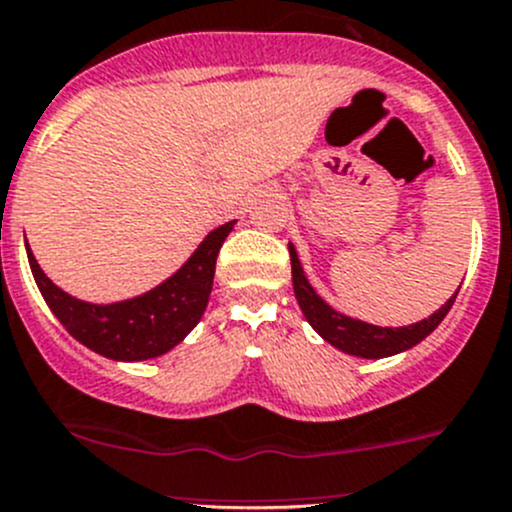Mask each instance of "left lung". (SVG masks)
Returning a JSON list of instances; mask_svg holds the SVG:
<instances>
[{"label":"left lung","instance_id":"1","mask_svg":"<svg viewBox=\"0 0 512 512\" xmlns=\"http://www.w3.org/2000/svg\"><path fill=\"white\" fill-rule=\"evenodd\" d=\"M288 254H291L293 293H296V301L298 306H301L306 321L311 323V328L323 338V341L331 343L338 351L356 358H371V361H376V358L396 356V353H403L408 351V348L418 346L423 338H428L430 333L440 326V321L448 316L450 306H453L455 296H458V291H455L438 311L430 313L423 321L411 323V326H373V323L361 321V318H351L346 316V313L336 311L333 306H328V303L318 296L316 288L308 283L301 261H298L296 246L288 244Z\"/></svg>","mask_w":512,"mask_h":512}]
</instances>
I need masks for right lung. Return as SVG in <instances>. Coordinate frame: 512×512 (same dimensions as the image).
Instances as JSON below:
<instances>
[{
	"instance_id": "add662e5",
	"label": "right lung",
	"mask_w": 512,
	"mask_h": 512,
	"mask_svg": "<svg viewBox=\"0 0 512 512\" xmlns=\"http://www.w3.org/2000/svg\"><path fill=\"white\" fill-rule=\"evenodd\" d=\"M236 221L209 231L196 251L171 273L169 278L139 296L111 303H91L59 288L29 249L27 258L32 276L64 328L82 346L111 361H149L179 346L196 328L209 306L214 286L216 258L221 244L234 231Z\"/></svg>"
}]
</instances>
